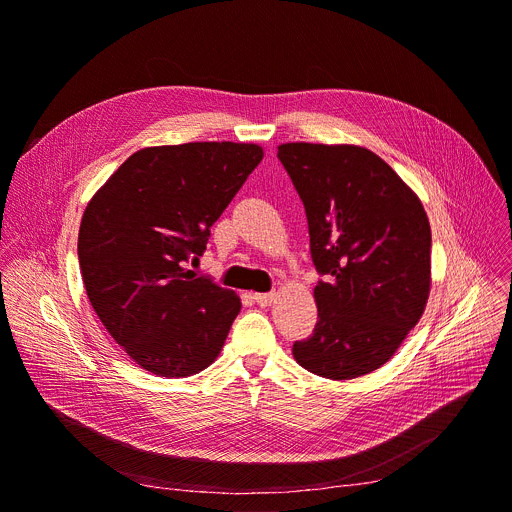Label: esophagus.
I'll list each match as a JSON object with an SVG mask.
<instances>
[{
    "label": "esophagus",
    "instance_id": "1",
    "mask_svg": "<svg viewBox=\"0 0 512 512\" xmlns=\"http://www.w3.org/2000/svg\"><path fill=\"white\" fill-rule=\"evenodd\" d=\"M253 298L259 306H269L271 302L276 300V292H257Z\"/></svg>",
    "mask_w": 512,
    "mask_h": 512
}]
</instances>
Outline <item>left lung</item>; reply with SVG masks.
I'll return each instance as SVG.
<instances>
[{
	"label": "left lung",
	"mask_w": 512,
	"mask_h": 512,
	"mask_svg": "<svg viewBox=\"0 0 512 512\" xmlns=\"http://www.w3.org/2000/svg\"><path fill=\"white\" fill-rule=\"evenodd\" d=\"M278 158L304 203L319 321L292 346L319 377L381 368L420 321L430 294V222L420 197L374 152L350 144H282Z\"/></svg>",
	"instance_id": "8db88e82"
}]
</instances>
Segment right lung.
Here are the masks:
<instances>
[{
    "mask_svg": "<svg viewBox=\"0 0 512 512\" xmlns=\"http://www.w3.org/2000/svg\"><path fill=\"white\" fill-rule=\"evenodd\" d=\"M263 158L257 144L191 142L131 154L82 216L78 259L88 300L127 356L166 379L220 354L241 298L187 263Z\"/></svg>",
    "mask_w": 512,
    "mask_h": 512,
    "instance_id": "1",
    "label": "right lung"
}]
</instances>
